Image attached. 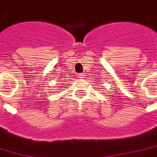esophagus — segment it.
I'll list each match as a JSON object with an SVG mask.
<instances>
[{"label":"esophagus","mask_w":157,"mask_h":157,"mask_svg":"<svg viewBox=\"0 0 157 157\" xmlns=\"http://www.w3.org/2000/svg\"><path fill=\"white\" fill-rule=\"evenodd\" d=\"M79 76V78H81V79H82L83 78V76H84V75L83 74H80V75H78Z\"/></svg>","instance_id":"esophagus-1"}]
</instances>
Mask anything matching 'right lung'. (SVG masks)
<instances>
[{"label":"right lung","instance_id":"right-lung-1","mask_svg":"<svg viewBox=\"0 0 157 157\" xmlns=\"http://www.w3.org/2000/svg\"><path fill=\"white\" fill-rule=\"evenodd\" d=\"M58 90H59V89H58Z\"/></svg>","mask_w":157,"mask_h":157}]
</instances>
